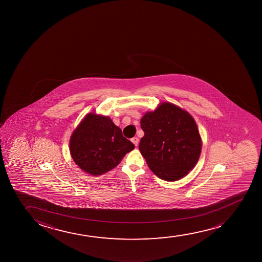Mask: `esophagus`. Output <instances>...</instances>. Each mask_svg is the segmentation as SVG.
<instances>
[{"instance_id":"esophagus-1","label":"esophagus","mask_w":262,"mask_h":262,"mask_svg":"<svg viewBox=\"0 0 262 262\" xmlns=\"http://www.w3.org/2000/svg\"><path fill=\"white\" fill-rule=\"evenodd\" d=\"M131 142H132L136 146H137V144L139 143V139H138L137 137H133L132 139H131Z\"/></svg>"}]
</instances>
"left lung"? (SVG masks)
Segmentation results:
<instances>
[{"instance_id":"1","label":"left lung","mask_w":262,"mask_h":262,"mask_svg":"<svg viewBox=\"0 0 262 262\" xmlns=\"http://www.w3.org/2000/svg\"><path fill=\"white\" fill-rule=\"evenodd\" d=\"M139 150L150 170L167 181L184 178L199 160L202 141L188 112L168 102L141 119Z\"/></svg>"}]
</instances>
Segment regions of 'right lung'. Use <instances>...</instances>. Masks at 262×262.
<instances>
[{
    "instance_id": "add662e5",
    "label": "right lung",
    "mask_w": 262,
    "mask_h": 262,
    "mask_svg": "<svg viewBox=\"0 0 262 262\" xmlns=\"http://www.w3.org/2000/svg\"><path fill=\"white\" fill-rule=\"evenodd\" d=\"M70 154L76 164L93 176L115 168L135 145L108 117L88 114L70 138Z\"/></svg>"
}]
</instances>
